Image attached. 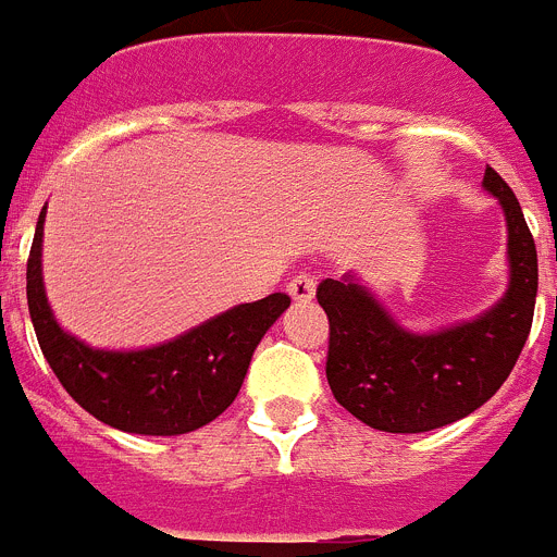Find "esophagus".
I'll use <instances>...</instances> for the list:
<instances>
[{"instance_id": "obj_1", "label": "esophagus", "mask_w": 557, "mask_h": 557, "mask_svg": "<svg viewBox=\"0 0 557 557\" xmlns=\"http://www.w3.org/2000/svg\"><path fill=\"white\" fill-rule=\"evenodd\" d=\"M287 293L293 295L295 301H312V298H314V278H312V275H307V273L295 275L293 282L287 284Z\"/></svg>"}]
</instances>
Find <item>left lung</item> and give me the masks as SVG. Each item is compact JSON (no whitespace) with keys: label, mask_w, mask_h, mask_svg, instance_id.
Returning <instances> with one entry per match:
<instances>
[{"label":"left lung","mask_w":557,"mask_h":557,"mask_svg":"<svg viewBox=\"0 0 557 557\" xmlns=\"http://www.w3.org/2000/svg\"><path fill=\"white\" fill-rule=\"evenodd\" d=\"M485 191L508 223V289L474 321L410 332L351 275L326 278L318 304L329 314L326 379L334 398L379 432H430L471 416L510 376L533 326L539 256L521 206L494 166Z\"/></svg>","instance_id":"8db88e82"}]
</instances>
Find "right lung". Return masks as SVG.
<instances>
[{
    "instance_id": "add662e5",
    "label": "right lung",
    "mask_w": 557,
    "mask_h": 557,
    "mask_svg": "<svg viewBox=\"0 0 557 557\" xmlns=\"http://www.w3.org/2000/svg\"><path fill=\"white\" fill-rule=\"evenodd\" d=\"M44 218L47 206L27 259V307L38 346L69 396L97 421L133 435H184L228 410L259 339L289 307V295L239 304L159 346L91 348L63 332L49 309L41 273Z\"/></svg>"
}]
</instances>
